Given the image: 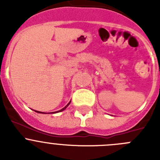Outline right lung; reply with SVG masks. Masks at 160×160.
<instances>
[{"label":"right lung","mask_w":160,"mask_h":160,"mask_svg":"<svg viewBox=\"0 0 160 160\" xmlns=\"http://www.w3.org/2000/svg\"><path fill=\"white\" fill-rule=\"evenodd\" d=\"M65 108H66V107H65ZM65 108H64V109H65ZM64 109H62V111H63V110H64Z\"/></svg>","instance_id":"obj_1"}]
</instances>
